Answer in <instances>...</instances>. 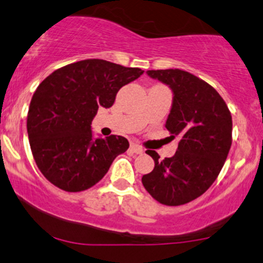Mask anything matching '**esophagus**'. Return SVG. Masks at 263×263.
Returning a JSON list of instances; mask_svg holds the SVG:
<instances>
[{"label":"esophagus","mask_w":263,"mask_h":263,"mask_svg":"<svg viewBox=\"0 0 263 263\" xmlns=\"http://www.w3.org/2000/svg\"><path fill=\"white\" fill-rule=\"evenodd\" d=\"M129 150H131L134 154H137V155L143 153V148L141 147L140 145H137V143H131V146H129Z\"/></svg>","instance_id":"esophagus-1"}]
</instances>
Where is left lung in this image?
<instances>
[{"mask_svg": "<svg viewBox=\"0 0 263 263\" xmlns=\"http://www.w3.org/2000/svg\"><path fill=\"white\" fill-rule=\"evenodd\" d=\"M147 76L168 85L173 104L165 127L179 137L174 156L155 161L142 184L165 205H181L209 189L219 175L232 145V116L219 93L208 83L180 69L147 70Z\"/></svg>", "mask_w": 263, "mask_h": 263, "instance_id": "1", "label": "left lung"}]
</instances>
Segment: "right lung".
<instances>
[{"label": "right lung", "mask_w": 263, "mask_h": 263, "mask_svg": "<svg viewBox=\"0 0 263 263\" xmlns=\"http://www.w3.org/2000/svg\"><path fill=\"white\" fill-rule=\"evenodd\" d=\"M142 74L140 68L87 59L40 83L30 102L27 135L39 170L51 184L69 193L89 189L128 148L122 136L95 139L90 124L99 107H112L118 90Z\"/></svg>", "instance_id": "add662e5"}]
</instances>
